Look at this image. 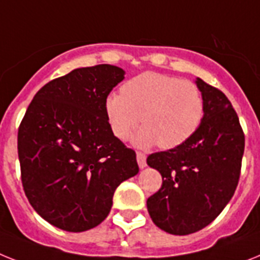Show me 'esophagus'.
Returning a JSON list of instances; mask_svg holds the SVG:
<instances>
[{
    "label": "esophagus",
    "instance_id": "1",
    "mask_svg": "<svg viewBox=\"0 0 260 260\" xmlns=\"http://www.w3.org/2000/svg\"><path fill=\"white\" fill-rule=\"evenodd\" d=\"M136 157L137 164H139V167H140L141 169L147 167V156H145V153H143V152H137Z\"/></svg>",
    "mask_w": 260,
    "mask_h": 260
}]
</instances>
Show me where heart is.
Returning a JSON list of instances; mask_svg holds the SVG:
<instances>
[{"mask_svg": "<svg viewBox=\"0 0 260 260\" xmlns=\"http://www.w3.org/2000/svg\"><path fill=\"white\" fill-rule=\"evenodd\" d=\"M104 110L113 135L120 140H126L141 119L144 125L134 137L136 145L148 148L158 144L162 149H174L200 128L205 98L191 80L148 71L124 83L121 93H110Z\"/></svg>", "mask_w": 260, "mask_h": 260, "instance_id": "heart-1", "label": "heart"}]
</instances>
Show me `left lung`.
Listing matches in <instances>:
<instances>
[{
	"label": "left lung",
	"mask_w": 260,
	"mask_h": 260,
	"mask_svg": "<svg viewBox=\"0 0 260 260\" xmlns=\"http://www.w3.org/2000/svg\"><path fill=\"white\" fill-rule=\"evenodd\" d=\"M205 115L197 132L174 149L156 152L147 162L162 177L160 190L147 201L157 228L187 235L206 228L234 196L245 150L238 115L221 89L197 78Z\"/></svg>",
	"instance_id": "left-lung-1"
}]
</instances>
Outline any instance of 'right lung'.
Returning <instances> with one entry per match:
<instances>
[{
	"instance_id": "obj_1",
	"label": "right lung",
	"mask_w": 260,
	"mask_h": 260,
	"mask_svg": "<svg viewBox=\"0 0 260 260\" xmlns=\"http://www.w3.org/2000/svg\"><path fill=\"white\" fill-rule=\"evenodd\" d=\"M124 71L73 70L39 89L18 128L26 197L55 228L80 233L104 221L123 181L139 173L134 149L111 129L104 103Z\"/></svg>"
}]
</instances>
